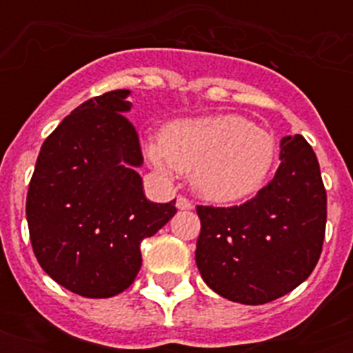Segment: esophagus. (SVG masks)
Masks as SVG:
<instances>
[{
  "label": "esophagus",
  "instance_id": "esophagus-1",
  "mask_svg": "<svg viewBox=\"0 0 353 353\" xmlns=\"http://www.w3.org/2000/svg\"><path fill=\"white\" fill-rule=\"evenodd\" d=\"M176 207L179 210H190L194 207V205H192V201H190V199H188V198H185V196H177Z\"/></svg>",
  "mask_w": 353,
  "mask_h": 353
}]
</instances>
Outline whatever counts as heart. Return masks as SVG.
Masks as SVG:
<instances>
[{"label": "heart", "mask_w": 353, "mask_h": 353, "mask_svg": "<svg viewBox=\"0 0 353 353\" xmlns=\"http://www.w3.org/2000/svg\"><path fill=\"white\" fill-rule=\"evenodd\" d=\"M274 139L241 115H212L168 124L146 155L161 170L190 172L194 188L212 201H236L262 187L274 163Z\"/></svg>", "instance_id": "obj_1"}]
</instances>
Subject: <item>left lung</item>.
<instances>
[{
    "label": "left lung",
    "instance_id": "1",
    "mask_svg": "<svg viewBox=\"0 0 353 353\" xmlns=\"http://www.w3.org/2000/svg\"><path fill=\"white\" fill-rule=\"evenodd\" d=\"M280 166L254 198L232 207L198 205L196 263L223 299L258 306L312 274L326 232V188L302 135L280 143Z\"/></svg>",
    "mask_w": 353,
    "mask_h": 353
}]
</instances>
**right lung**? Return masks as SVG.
<instances>
[{"label":"right lung","mask_w":353,"mask_h":353,"mask_svg":"<svg viewBox=\"0 0 353 353\" xmlns=\"http://www.w3.org/2000/svg\"><path fill=\"white\" fill-rule=\"evenodd\" d=\"M128 90L80 104L41 144L27 192L32 251L54 282L88 299L128 290L143 258L141 241L176 214L152 203L137 166L143 152L124 113Z\"/></svg>","instance_id":"obj_1"}]
</instances>
